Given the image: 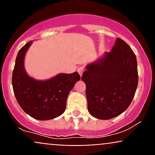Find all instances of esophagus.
Listing matches in <instances>:
<instances>
[{"label": "esophagus", "mask_w": 155, "mask_h": 155, "mask_svg": "<svg viewBox=\"0 0 155 155\" xmlns=\"http://www.w3.org/2000/svg\"><path fill=\"white\" fill-rule=\"evenodd\" d=\"M77 71L79 74V75L81 76H82V74L84 73V68L83 66L79 67V68H78V69H77Z\"/></svg>", "instance_id": "obj_1"}]
</instances>
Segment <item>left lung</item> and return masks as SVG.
<instances>
[{
  "mask_svg": "<svg viewBox=\"0 0 155 155\" xmlns=\"http://www.w3.org/2000/svg\"><path fill=\"white\" fill-rule=\"evenodd\" d=\"M86 68L81 79L90 114L109 120L123 113L132 102L138 81L136 57L128 44L117 38L111 51Z\"/></svg>",
  "mask_w": 155,
  "mask_h": 155,
  "instance_id": "8db88e82",
  "label": "left lung"
}]
</instances>
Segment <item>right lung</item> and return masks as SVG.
I'll list each match as a JSON object with an SVG mask.
<instances>
[{
  "label": "right lung",
  "instance_id": "right-lung-1",
  "mask_svg": "<svg viewBox=\"0 0 155 155\" xmlns=\"http://www.w3.org/2000/svg\"><path fill=\"white\" fill-rule=\"evenodd\" d=\"M33 41L19 49L12 73V86L17 102L28 115L38 120L60 116L66 108L69 92L79 81L77 72L60 74L46 81L30 77L24 68V58Z\"/></svg>",
  "mask_w": 155,
  "mask_h": 155
}]
</instances>
